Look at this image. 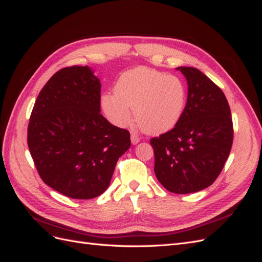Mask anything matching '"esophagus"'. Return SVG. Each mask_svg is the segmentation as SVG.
<instances>
[{
    "label": "esophagus",
    "instance_id": "1",
    "mask_svg": "<svg viewBox=\"0 0 262 262\" xmlns=\"http://www.w3.org/2000/svg\"><path fill=\"white\" fill-rule=\"evenodd\" d=\"M140 140H141V138H140L137 133H131V142L132 144H137L140 142Z\"/></svg>",
    "mask_w": 262,
    "mask_h": 262
}]
</instances>
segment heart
<instances>
[{
	"label": "heart",
	"instance_id": "obj_1",
	"mask_svg": "<svg viewBox=\"0 0 262 262\" xmlns=\"http://www.w3.org/2000/svg\"><path fill=\"white\" fill-rule=\"evenodd\" d=\"M187 86L177 75L149 68H137L118 79L114 92L101 97V107L113 124L125 126L132 109L142 129L159 135L174 127L187 106Z\"/></svg>",
	"mask_w": 262,
	"mask_h": 262
}]
</instances>
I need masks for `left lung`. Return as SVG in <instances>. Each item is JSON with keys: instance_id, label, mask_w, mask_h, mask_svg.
I'll use <instances>...</instances> for the list:
<instances>
[{"instance_id": "1", "label": "left lung", "mask_w": 262, "mask_h": 262, "mask_svg": "<svg viewBox=\"0 0 262 262\" xmlns=\"http://www.w3.org/2000/svg\"><path fill=\"white\" fill-rule=\"evenodd\" d=\"M188 83L187 106L173 129L152 138L157 179L170 192L187 194L218 178L233 140L225 93L195 68L179 67Z\"/></svg>"}]
</instances>
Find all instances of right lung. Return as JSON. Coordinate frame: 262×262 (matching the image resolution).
<instances>
[{"mask_svg":"<svg viewBox=\"0 0 262 262\" xmlns=\"http://www.w3.org/2000/svg\"><path fill=\"white\" fill-rule=\"evenodd\" d=\"M101 83L86 67L57 71L31 113L28 145L44 183L72 199H92L107 189L130 133L100 109Z\"/></svg>","mask_w":262,"mask_h":262,"instance_id":"add662e5","label":"right lung"}]
</instances>
